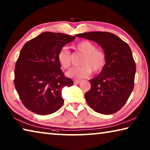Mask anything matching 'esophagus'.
<instances>
[{
	"instance_id": "obj_1",
	"label": "esophagus",
	"mask_w": 150,
	"mask_h": 150,
	"mask_svg": "<svg viewBox=\"0 0 150 150\" xmlns=\"http://www.w3.org/2000/svg\"><path fill=\"white\" fill-rule=\"evenodd\" d=\"M81 83V81L80 80H75L74 81V83L75 84H79V83Z\"/></svg>"
}]
</instances>
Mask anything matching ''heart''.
Returning <instances> with one entry per match:
<instances>
[{"mask_svg": "<svg viewBox=\"0 0 150 150\" xmlns=\"http://www.w3.org/2000/svg\"><path fill=\"white\" fill-rule=\"evenodd\" d=\"M75 50L85 54L79 67L71 68L66 72L68 77L80 79L89 77L92 70L98 73L105 67L106 55L103 51L98 50L96 45L87 40L80 42L75 45ZM57 60L63 69H67L71 63V54L66 47L61 49L57 54Z\"/></svg>", "mask_w": 150, "mask_h": 150, "instance_id": "obj_1", "label": "heart"}]
</instances>
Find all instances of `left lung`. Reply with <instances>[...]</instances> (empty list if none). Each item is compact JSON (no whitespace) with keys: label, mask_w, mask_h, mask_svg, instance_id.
I'll return each instance as SVG.
<instances>
[{"label":"left lung","mask_w":150,"mask_h":150,"mask_svg":"<svg viewBox=\"0 0 150 150\" xmlns=\"http://www.w3.org/2000/svg\"><path fill=\"white\" fill-rule=\"evenodd\" d=\"M75 35L96 42L106 55L105 67L99 75L89 80L91 87L85 93L86 101L98 113L116 112L134 88L136 63L130 47L110 32H90Z\"/></svg>","instance_id":"left-lung-1"}]
</instances>
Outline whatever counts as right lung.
<instances>
[{"instance_id": "obj_1", "label": "right lung", "mask_w": 150, "mask_h": 150, "mask_svg": "<svg viewBox=\"0 0 150 150\" xmlns=\"http://www.w3.org/2000/svg\"><path fill=\"white\" fill-rule=\"evenodd\" d=\"M75 37L45 32L22 47L14 69V86L26 107L40 115L57 111L63 104L62 88L73 81L64 76L57 54Z\"/></svg>"}]
</instances>
